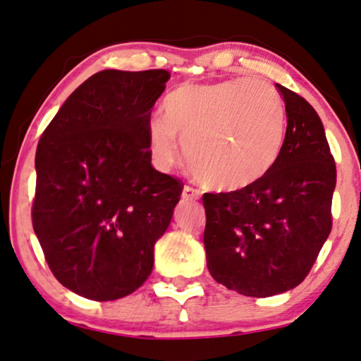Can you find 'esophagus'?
<instances>
[{"label":"esophagus","mask_w":361,"mask_h":361,"mask_svg":"<svg viewBox=\"0 0 361 361\" xmlns=\"http://www.w3.org/2000/svg\"><path fill=\"white\" fill-rule=\"evenodd\" d=\"M181 198H183L185 202H195V200L200 198V191L191 188V186H185L183 191H181Z\"/></svg>","instance_id":"obj_1"}]
</instances>
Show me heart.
Returning <instances> with one entry per match:
<instances>
[{
    "label": "heart",
    "instance_id": "heart-1",
    "mask_svg": "<svg viewBox=\"0 0 361 361\" xmlns=\"http://www.w3.org/2000/svg\"><path fill=\"white\" fill-rule=\"evenodd\" d=\"M285 104L258 78L183 85L163 103V118L148 125V147L159 170L183 158L218 191L257 185L276 165L285 143Z\"/></svg>",
    "mask_w": 361,
    "mask_h": 361
}]
</instances>
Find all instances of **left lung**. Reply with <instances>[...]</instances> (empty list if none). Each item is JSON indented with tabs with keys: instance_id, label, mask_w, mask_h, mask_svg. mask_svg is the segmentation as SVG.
Segmentation results:
<instances>
[{
	"instance_id": "1",
	"label": "left lung",
	"mask_w": 361,
	"mask_h": 361,
	"mask_svg": "<svg viewBox=\"0 0 361 361\" xmlns=\"http://www.w3.org/2000/svg\"><path fill=\"white\" fill-rule=\"evenodd\" d=\"M286 109L276 165L257 185L203 195V243L212 276L228 290L264 298L293 290L331 231L335 159L307 99L276 85Z\"/></svg>"
}]
</instances>
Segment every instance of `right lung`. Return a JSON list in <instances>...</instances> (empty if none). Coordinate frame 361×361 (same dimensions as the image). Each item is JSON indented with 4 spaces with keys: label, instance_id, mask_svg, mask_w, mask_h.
I'll return each instance as SVG.
<instances>
[{
    "label": "right lung",
    "instance_id": "obj_1",
    "mask_svg": "<svg viewBox=\"0 0 361 361\" xmlns=\"http://www.w3.org/2000/svg\"><path fill=\"white\" fill-rule=\"evenodd\" d=\"M166 70H104L58 109L36 148L33 230L73 293L111 302L152 275L183 185L152 166L148 125Z\"/></svg>",
    "mask_w": 361,
    "mask_h": 361
}]
</instances>
